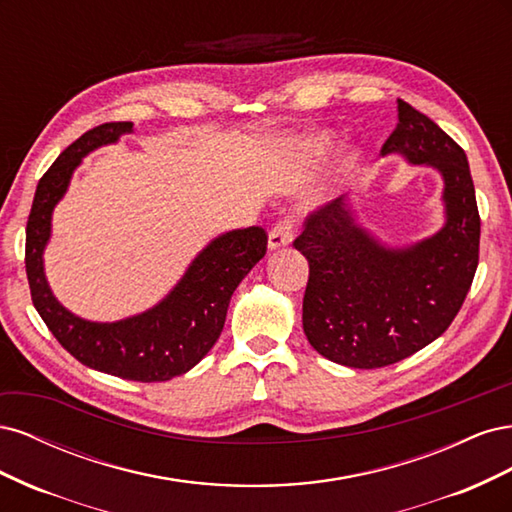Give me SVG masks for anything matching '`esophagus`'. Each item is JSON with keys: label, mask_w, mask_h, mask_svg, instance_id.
<instances>
[{"label": "esophagus", "mask_w": 512, "mask_h": 512, "mask_svg": "<svg viewBox=\"0 0 512 512\" xmlns=\"http://www.w3.org/2000/svg\"><path fill=\"white\" fill-rule=\"evenodd\" d=\"M290 241H292V224L288 220H282L271 228L267 247L273 252V250H280V247L290 245Z\"/></svg>", "instance_id": "34e87169"}]
</instances>
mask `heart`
<instances>
[{
	"label": "heart",
	"instance_id": "1",
	"mask_svg": "<svg viewBox=\"0 0 512 512\" xmlns=\"http://www.w3.org/2000/svg\"><path fill=\"white\" fill-rule=\"evenodd\" d=\"M305 149L312 151V153H324L331 149V138L329 136H314L309 138V141L305 143ZM352 168V162H346L344 164V170H350Z\"/></svg>",
	"mask_w": 512,
	"mask_h": 512
}]
</instances>
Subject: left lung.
<instances>
[{
  "mask_svg": "<svg viewBox=\"0 0 512 512\" xmlns=\"http://www.w3.org/2000/svg\"><path fill=\"white\" fill-rule=\"evenodd\" d=\"M399 123L382 156L438 170L444 224L393 247L359 220L346 196L307 220L294 247L309 262L303 331L324 359L354 369L393 365L438 339L461 309L478 267L480 218L463 149L427 115L397 100Z\"/></svg>",
  "mask_w": 512,
  "mask_h": 512,
  "instance_id": "left-lung-1",
  "label": "left lung"
}]
</instances>
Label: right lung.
Here are the masks:
<instances>
[{"label":"right lung","mask_w":512,"mask_h":512,"mask_svg":"<svg viewBox=\"0 0 512 512\" xmlns=\"http://www.w3.org/2000/svg\"><path fill=\"white\" fill-rule=\"evenodd\" d=\"M132 132V121L102 123L76 138L46 170L27 220L25 269L40 318L76 361L123 380L164 382L190 371L218 342L232 292L267 252V232L250 226L218 235L196 254L173 290L141 314L115 322L72 314L55 299L44 273L53 211L87 153Z\"/></svg>","instance_id":"add662e5"}]
</instances>
